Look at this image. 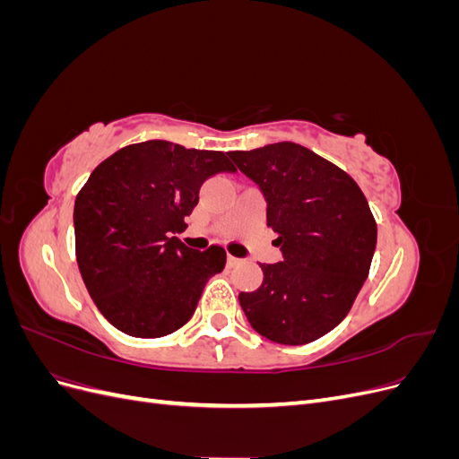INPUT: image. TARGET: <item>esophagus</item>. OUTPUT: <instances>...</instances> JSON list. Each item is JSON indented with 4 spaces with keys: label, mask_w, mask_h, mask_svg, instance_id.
<instances>
[{
    "label": "esophagus",
    "mask_w": 459,
    "mask_h": 459,
    "mask_svg": "<svg viewBox=\"0 0 459 459\" xmlns=\"http://www.w3.org/2000/svg\"><path fill=\"white\" fill-rule=\"evenodd\" d=\"M239 264H241V258L228 255V268H235V266H239Z\"/></svg>",
    "instance_id": "34e87169"
}]
</instances>
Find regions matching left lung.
Returning <instances> with one entry per match:
<instances>
[{"label":"left lung","instance_id":"8db88e82","mask_svg":"<svg viewBox=\"0 0 459 459\" xmlns=\"http://www.w3.org/2000/svg\"><path fill=\"white\" fill-rule=\"evenodd\" d=\"M230 157L268 203L283 262L262 264L264 281L239 302L260 335L307 344L337 327L362 289L377 245V224L354 179L293 142Z\"/></svg>","mask_w":459,"mask_h":459}]
</instances>
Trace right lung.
<instances>
[{
    "instance_id": "add662e5",
    "label": "right lung",
    "mask_w": 459,
    "mask_h": 459,
    "mask_svg": "<svg viewBox=\"0 0 459 459\" xmlns=\"http://www.w3.org/2000/svg\"><path fill=\"white\" fill-rule=\"evenodd\" d=\"M235 172L221 151L151 140L118 149L78 191L76 260L95 307L132 337L157 339L186 325L224 247L195 251L174 238L206 178Z\"/></svg>"
}]
</instances>
